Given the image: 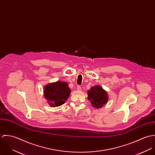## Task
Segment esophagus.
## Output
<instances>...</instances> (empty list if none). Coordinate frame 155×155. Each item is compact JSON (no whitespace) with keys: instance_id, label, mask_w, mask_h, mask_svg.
I'll return each instance as SVG.
<instances>
[{"instance_id":"34e87169","label":"esophagus","mask_w":155,"mask_h":155,"mask_svg":"<svg viewBox=\"0 0 155 155\" xmlns=\"http://www.w3.org/2000/svg\"><path fill=\"white\" fill-rule=\"evenodd\" d=\"M77 90L78 91H81V89H82V88H81V87L80 86V85H78V87H77Z\"/></svg>"}]
</instances>
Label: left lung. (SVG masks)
<instances>
[{
    "mask_svg": "<svg viewBox=\"0 0 155 155\" xmlns=\"http://www.w3.org/2000/svg\"><path fill=\"white\" fill-rule=\"evenodd\" d=\"M88 100H90L91 105L96 109L102 107L104 104L107 103V94L100 86L92 87L90 90L88 91Z\"/></svg>",
    "mask_w": 155,
    "mask_h": 155,
    "instance_id": "left-lung-1",
    "label": "left lung"
}]
</instances>
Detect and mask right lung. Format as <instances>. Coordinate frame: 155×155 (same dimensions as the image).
<instances>
[{"mask_svg":"<svg viewBox=\"0 0 155 155\" xmlns=\"http://www.w3.org/2000/svg\"><path fill=\"white\" fill-rule=\"evenodd\" d=\"M70 89L65 82H57L48 84L44 88L45 98L51 107L64 104L70 94Z\"/></svg>","mask_w":155,"mask_h":155,"instance_id":"add662e5","label":"right lung"}]
</instances>
